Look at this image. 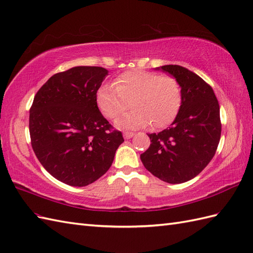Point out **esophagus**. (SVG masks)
<instances>
[{"mask_svg":"<svg viewBox=\"0 0 253 253\" xmlns=\"http://www.w3.org/2000/svg\"><path fill=\"white\" fill-rule=\"evenodd\" d=\"M134 135H135V133H133V132H125L123 133V137H125L126 139H130L134 136Z\"/></svg>","mask_w":253,"mask_h":253,"instance_id":"34e87169","label":"esophagus"}]
</instances>
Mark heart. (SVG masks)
<instances>
[{"label":"heart","instance_id":"obj_1","mask_svg":"<svg viewBox=\"0 0 253 253\" xmlns=\"http://www.w3.org/2000/svg\"><path fill=\"white\" fill-rule=\"evenodd\" d=\"M133 109L117 119L121 128L134 130L151 123L163 127L174 121L182 103V91L178 80L170 75L132 70L115 79V87L103 84L96 91V104L102 114L115 119L128 107Z\"/></svg>","mask_w":253,"mask_h":253}]
</instances>
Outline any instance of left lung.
I'll return each instance as SVG.
<instances>
[{"instance_id":"left-lung-1","label":"left lung","mask_w":253,"mask_h":253,"mask_svg":"<svg viewBox=\"0 0 253 253\" xmlns=\"http://www.w3.org/2000/svg\"><path fill=\"white\" fill-rule=\"evenodd\" d=\"M180 84L182 103L169 128L148 134L151 144L140 155L147 170L165 182L182 183L211 161L220 141V107L212 88L180 65L158 67Z\"/></svg>"}]
</instances>
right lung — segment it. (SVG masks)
Segmentation results:
<instances>
[{
  "label": "right lung",
  "instance_id": "1",
  "mask_svg": "<svg viewBox=\"0 0 253 253\" xmlns=\"http://www.w3.org/2000/svg\"><path fill=\"white\" fill-rule=\"evenodd\" d=\"M107 73L104 67L75 66L54 74L30 108L35 156L55 179L73 187L88 186L105 174L125 141L96 104Z\"/></svg>",
  "mask_w": 253,
  "mask_h": 253
}]
</instances>
